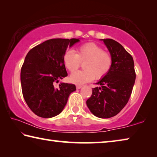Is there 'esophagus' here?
Masks as SVG:
<instances>
[{"mask_svg": "<svg viewBox=\"0 0 157 157\" xmlns=\"http://www.w3.org/2000/svg\"><path fill=\"white\" fill-rule=\"evenodd\" d=\"M82 85H80V84H78V85H76V89H81L82 88Z\"/></svg>", "mask_w": 157, "mask_h": 157, "instance_id": "34e87169", "label": "esophagus"}]
</instances>
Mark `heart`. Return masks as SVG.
Instances as JSON below:
<instances>
[{
  "instance_id": "heart-1",
  "label": "heart",
  "mask_w": 157,
  "mask_h": 157,
  "mask_svg": "<svg viewBox=\"0 0 157 157\" xmlns=\"http://www.w3.org/2000/svg\"><path fill=\"white\" fill-rule=\"evenodd\" d=\"M75 52L68 50L63 57L66 68L74 72L84 63V71H77L69 76V80L76 84L91 82L94 78L100 79L107 75L112 64V57L109 52L93 42L86 43L78 48Z\"/></svg>"
}]
</instances>
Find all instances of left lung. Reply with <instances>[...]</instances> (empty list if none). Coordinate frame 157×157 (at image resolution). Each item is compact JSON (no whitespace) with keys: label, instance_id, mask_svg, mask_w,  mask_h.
Segmentation results:
<instances>
[{"label":"left lung","instance_id":"left-lung-1","mask_svg":"<svg viewBox=\"0 0 157 157\" xmlns=\"http://www.w3.org/2000/svg\"><path fill=\"white\" fill-rule=\"evenodd\" d=\"M112 57V64L107 75L96 83L86 100L87 107L94 116L109 118L118 114L128 102L134 86L136 73L132 55L118 42L102 39Z\"/></svg>","mask_w":157,"mask_h":157}]
</instances>
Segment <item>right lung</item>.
I'll use <instances>...</instances> for the list:
<instances>
[{"instance_id": "add662e5", "label": "right lung", "mask_w": 157, "mask_h": 157, "mask_svg": "<svg viewBox=\"0 0 157 157\" xmlns=\"http://www.w3.org/2000/svg\"><path fill=\"white\" fill-rule=\"evenodd\" d=\"M78 39H52L32 48L26 55L21 71L23 98L29 108L41 118H52L64 108L75 84H55L68 75L63 57L68 47Z\"/></svg>"}]
</instances>
